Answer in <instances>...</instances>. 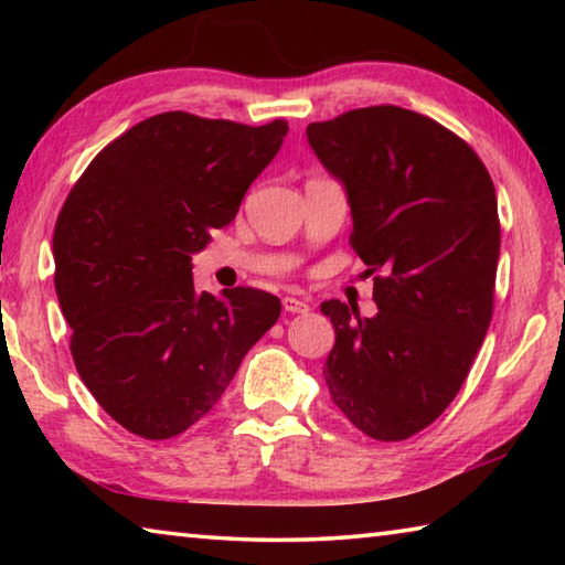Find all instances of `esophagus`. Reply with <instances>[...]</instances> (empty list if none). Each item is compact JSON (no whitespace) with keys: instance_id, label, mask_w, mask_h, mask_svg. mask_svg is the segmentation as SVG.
Instances as JSON below:
<instances>
[{"instance_id":"esophagus-1","label":"esophagus","mask_w":565,"mask_h":565,"mask_svg":"<svg viewBox=\"0 0 565 565\" xmlns=\"http://www.w3.org/2000/svg\"><path fill=\"white\" fill-rule=\"evenodd\" d=\"M309 309H311L309 301L296 299V296H284V311H289V313H306Z\"/></svg>"}]
</instances>
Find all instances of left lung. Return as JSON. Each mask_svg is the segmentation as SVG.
<instances>
[{"mask_svg":"<svg viewBox=\"0 0 565 565\" xmlns=\"http://www.w3.org/2000/svg\"><path fill=\"white\" fill-rule=\"evenodd\" d=\"M347 189L351 246L374 274L379 313L323 301L337 343L323 366L333 404L376 441H404L444 414L493 317L501 224L483 161L411 109H351L306 127Z\"/></svg>","mask_w":565,"mask_h":565,"instance_id":"1","label":"left lung"}]
</instances>
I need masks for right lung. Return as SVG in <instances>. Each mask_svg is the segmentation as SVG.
Here are the masks:
<instances>
[{
	"instance_id": "obj_1",
	"label": "right lung",
	"mask_w": 565,
	"mask_h": 565,
	"mask_svg": "<svg viewBox=\"0 0 565 565\" xmlns=\"http://www.w3.org/2000/svg\"><path fill=\"white\" fill-rule=\"evenodd\" d=\"M289 124L164 111L104 147L54 226V286L97 404L149 441L184 434L269 331L281 301L252 286L196 294L191 256L242 206Z\"/></svg>"
}]
</instances>
